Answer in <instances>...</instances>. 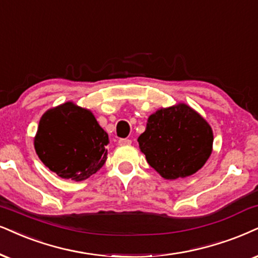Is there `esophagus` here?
<instances>
[{"instance_id":"obj_1","label":"esophagus","mask_w":258,"mask_h":258,"mask_svg":"<svg viewBox=\"0 0 258 258\" xmlns=\"http://www.w3.org/2000/svg\"><path fill=\"white\" fill-rule=\"evenodd\" d=\"M132 143V140L131 139H128V138H122V139H119V142H118V144L119 145H130Z\"/></svg>"}]
</instances>
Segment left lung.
Masks as SVG:
<instances>
[{
	"mask_svg": "<svg viewBox=\"0 0 258 258\" xmlns=\"http://www.w3.org/2000/svg\"><path fill=\"white\" fill-rule=\"evenodd\" d=\"M138 143L146 161L162 177L176 180L204 167L212 153L213 132L200 114L178 103L151 114Z\"/></svg>",
	"mask_w": 258,
	"mask_h": 258,
	"instance_id": "left-lung-1",
	"label": "left lung"
}]
</instances>
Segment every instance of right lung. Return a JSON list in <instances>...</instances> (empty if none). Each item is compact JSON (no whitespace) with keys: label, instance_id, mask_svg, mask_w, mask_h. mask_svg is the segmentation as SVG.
<instances>
[{"label":"right lung","instance_id":"obj_1","mask_svg":"<svg viewBox=\"0 0 258 258\" xmlns=\"http://www.w3.org/2000/svg\"><path fill=\"white\" fill-rule=\"evenodd\" d=\"M108 143V135L89 109L65 102L41 116L34 149L51 171L78 182L102 168Z\"/></svg>","mask_w":258,"mask_h":258}]
</instances>
